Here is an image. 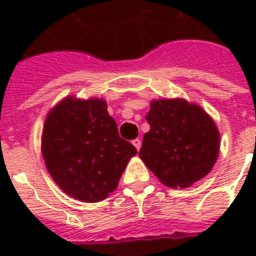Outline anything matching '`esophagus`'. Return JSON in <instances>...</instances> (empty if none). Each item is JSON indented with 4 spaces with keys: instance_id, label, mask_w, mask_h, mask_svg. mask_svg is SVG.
I'll use <instances>...</instances> for the list:
<instances>
[{
    "instance_id": "esophagus-1",
    "label": "esophagus",
    "mask_w": 256,
    "mask_h": 256,
    "mask_svg": "<svg viewBox=\"0 0 256 256\" xmlns=\"http://www.w3.org/2000/svg\"><path fill=\"white\" fill-rule=\"evenodd\" d=\"M132 144L136 146V150H140V144H142V142H140V140H138V138H136V140H132Z\"/></svg>"
}]
</instances>
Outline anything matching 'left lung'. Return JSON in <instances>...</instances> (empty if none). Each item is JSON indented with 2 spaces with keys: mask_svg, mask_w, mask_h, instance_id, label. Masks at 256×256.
Here are the masks:
<instances>
[{
  "mask_svg": "<svg viewBox=\"0 0 256 256\" xmlns=\"http://www.w3.org/2000/svg\"><path fill=\"white\" fill-rule=\"evenodd\" d=\"M150 132L140 158L168 187H188L206 176L219 154V132L200 106L180 98L150 104Z\"/></svg>",
  "mask_w": 256,
  "mask_h": 256,
  "instance_id": "left-lung-1",
  "label": "left lung"
}]
</instances>
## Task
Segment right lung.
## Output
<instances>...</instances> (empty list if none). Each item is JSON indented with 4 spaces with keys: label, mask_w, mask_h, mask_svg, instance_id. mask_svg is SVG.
<instances>
[{
    "label": "right lung",
    "mask_w": 256,
    "mask_h": 256,
    "mask_svg": "<svg viewBox=\"0 0 256 256\" xmlns=\"http://www.w3.org/2000/svg\"><path fill=\"white\" fill-rule=\"evenodd\" d=\"M41 150L54 182L84 202L108 198L136 154L120 136L104 100L74 96L62 100L48 114Z\"/></svg>",
    "instance_id": "add662e5"
}]
</instances>
